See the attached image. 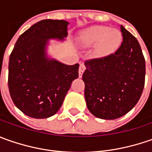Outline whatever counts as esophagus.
<instances>
[{
    "mask_svg": "<svg viewBox=\"0 0 152 152\" xmlns=\"http://www.w3.org/2000/svg\"><path fill=\"white\" fill-rule=\"evenodd\" d=\"M85 66L84 63H80L79 65V76L81 78L82 75H83V73L85 72Z\"/></svg>",
    "mask_w": 152,
    "mask_h": 152,
    "instance_id": "esophagus-1",
    "label": "esophagus"
}]
</instances>
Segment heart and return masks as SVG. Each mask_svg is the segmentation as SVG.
Masks as SVG:
<instances>
[{
	"label": "heart",
	"mask_w": 152,
	"mask_h": 152,
	"mask_svg": "<svg viewBox=\"0 0 152 152\" xmlns=\"http://www.w3.org/2000/svg\"><path fill=\"white\" fill-rule=\"evenodd\" d=\"M123 41L122 33L118 29L104 25L91 27L81 33L79 42L84 47L96 45L95 54L103 57L114 53L120 47Z\"/></svg>",
	"instance_id": "b5f03b06"
}]
</instances>
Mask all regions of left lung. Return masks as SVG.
I'll use <instances>...</instances> for the list:
<instances>
[{"label": "left lung", "mask_w": 152, "mask_h": 152, "mask_svg": "<svg viewBox=\"0 0 152 152\" xmlns=\"http://www.w3.org/2000/svg\"><path fill=\"white\" fill-rule=\"evenodd\" d=\"M123 42L111 55L85 61V97L96 118L115 119L128 113L143 92L145 60L136 38L120 28Z\"/></svg>", "instance_id": "1"}]
</instances>
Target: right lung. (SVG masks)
I'll list each match as a JSON object with an SVG mask.
<instances>
[{"label":"right lung","mask_w":152,"mask_h":152,"mask_svg":"<svg viewBox=\"0 0 152 152\" xmlns=\"http://www.w3.org/2000/svg\"><path fill=\"white\" fill-rule=\"evenodd\" d=\"M67 24L64 20L39 21L21 34L10 55V96L28 117L46 118L56 113L79 77V63L68 66L47 58L45 53L49 39L67 37Z\"/></svg>","instance_id":"add662e5"}]
</instances>
